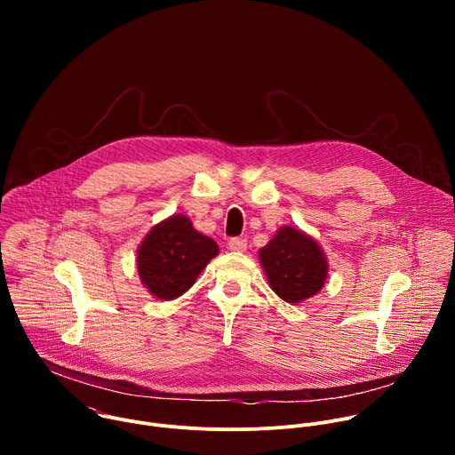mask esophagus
Returning <instances> with one entry per match:
<instances>
[{"label": "esophagus", "instance_id": "obj_1", "mask_svg": "<svg viewBox=\"0 0 455 455\" xmlns=\"http://www.w3.org/2000/svg\"><path fill=\"white\" fill-rule=\"evenodd\" d=\"M228 246L234 251H244L246 250V239L244 237H230Z\"/></svg>", "mask_w": 455, "mask_h": 455}]
</instances>
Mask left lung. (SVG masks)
<instances>
[{"mask_svg":"<svg viewBox=\"0 0 455 455\" xmlns=\"http://www.w3.org/2000/svg\"><path fill=\"white\" fill-rule=\"evenodd\" d=\"M259 259L272 290L286 302H300L315 295L326 281L328 265L315 239L284 227L261 248Z\"/></svg>","mask_w":455,"mask_h":455,"instance_id":"obj_1","label":"left lung"}]
</instances>
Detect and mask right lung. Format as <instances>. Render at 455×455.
Instances as JSON below:
<instances>
[{"label": "right lung", "instance_id": "right-lung-1", "mask_svg": "<svg viewBox=\"0 0 455 455\" xmlns=\"http://www.w3.org/2000/svg\"><path fill=\"white\" fill-rule=\"evenodd\" d=\"M218 251L216 241L194 230L185 216H172L156 225L140 244L139 275L155 297L171 300L196 283Z\"/></svg>", "mask_w": 455, "mask_h": 455}]
</instances>
